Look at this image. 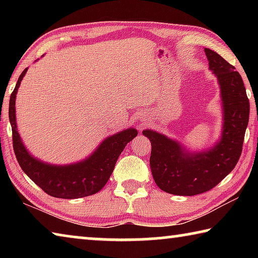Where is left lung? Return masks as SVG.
Listing matches in <instances>:
<instances>
[{
    "label": "left lung",
    "instance_id": "obj_1",
    "mask_svg": "<svg viewBox=\"0 0 258 258\" xmlns=\"http://www.w3.org/2000/svg\"><path fill=\"white\" fill-rule=\"evenodd\" d=\"M209 71L221 91L222 133L216 143L202 151H191L177 140L157 131L145 130L150 140V168L156 184L167 194L195 196L213 189L232 172L242 151L249 120V100L242 78L220 54L205 49Z\"/></svg>",
    "mask_w": 258,
    "mask_h": 258
}]
</instances>
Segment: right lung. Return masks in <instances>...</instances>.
<instances>
[{
	"label": "right lung",
	"instance_id": "1",
	"mask_svg": "<svg viewBox=\"0 0 258 258\" xmlns=\"http://www.w3.org/2000/svg\"><path fill=\"white\" fill-rule=\"evenodd\" d=\"M27 69L21 73L9 102V119L12 127L14 150L20 167L30 180L55 198L76 199L94 195L106 185L115 168L116 161L138 131L130 127L110 135L85 159L67 165L45 163L34 157L25 147L17 128L16 97Z\"/></svg>",
	"mask_w": 258,
	"mask_h": 258
}]
</instances>
